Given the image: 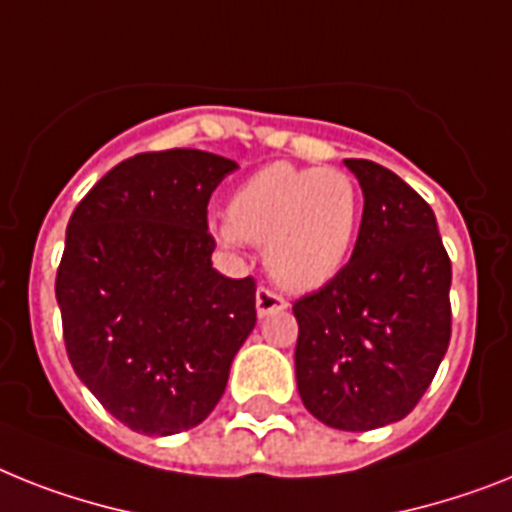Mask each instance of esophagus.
Listing matches in <instances>:
<instances>
[{
  "label": "esophagus",
  "instance_id": "1",
  "mask_svg": "<svg viewBox=\"0 0 512 512\" xmlns=\"http://www.w3.org/2000/svg\"><path fill=\"white\" fill-rule=\"evenodd\" d=\"M285 306V298L274 293V290H269V287H259V290H256V314H259L261 319L274 314V311H282Z\"/></svg>",
  "mask_w": 512,
  "mask_h": 512
}]
</instances>
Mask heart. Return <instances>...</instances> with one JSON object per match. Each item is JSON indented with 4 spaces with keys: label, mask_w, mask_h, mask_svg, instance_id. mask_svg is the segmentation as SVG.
Segmentation results:
<instances>
[{
    "label": "heart",
    "mask_w": 512,
    "mask_h": 512,
    "mask_svg": "<svg viewBox=\"0 0 512 512\" xmlns=\"http://www.w3.org/2000/svg\"><path fill=\"white\" fill-rule=\"evenodd\" d=\"M361 188L337 167L269 164L235 190L230 217L214 222L227 246H266V269L287 290L327 285L356 246Z\"/></svg>",
    "instance_id": "1"
}]
</instances>
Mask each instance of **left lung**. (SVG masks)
<instances>
[{"mask_svg":"<svg viewBox=\"0 0 512 512\" xmlns=\"http://www.w3.org/2000/svg\"><path fill=\"white\" fill-rule=\"evenodd\" d=\"M363 190L356 248L337 277L293 303L295 379L308 411L369 432L416 408L453 329V266L432 206L395 172L345 159Z\"/></svg>","mask_w":512,"mask_h":512,"instance_id":"8db88e82","label":"left lung"}]
</instances>
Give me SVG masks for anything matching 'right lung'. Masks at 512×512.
<instances>
[{"mask_svg": "<svg viewBox=\"0 0 512 512\" xmlns=\"http://www.w3.org/2000/svg\"><path fill=\"white\" fill-rule=\"evenodd\" d=\"M232 170V159L198 149L135 154L67 222L54 282L67 358L138 434L201 424L256 327V280L211 266L206 206Z\"/></svg>", "mask_w": 512, "mask_h": 512, "instance_id": "obj_1", "label": "right lung"}]
</instances>
